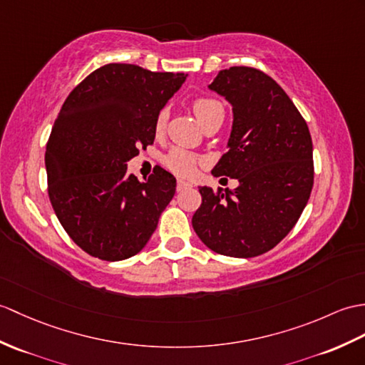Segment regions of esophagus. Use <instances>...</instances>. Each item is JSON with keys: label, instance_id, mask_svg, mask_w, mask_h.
<instances>
[{"label": "esophagus", "instance_id": "obj_1", "mask_svg": "<svg viewBox=\"0 0 365 365\" xmlns=\"http://www.w3.org/2000/svg\"><path fill=\"white\" fill-rule=\"evenodd\" d=\"M190 186H192L190 182H185V180H182V179L177 180V191H182V190H185V188H190Z\"/></svg>", "mask_w": 365, "mask_h": 365}]
</instances>
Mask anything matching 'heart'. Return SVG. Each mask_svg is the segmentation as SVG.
Instances as JSON below:
<instances>
[{
  "instance_id": "heart-1",
  "label": "heart",
  "mask_w": 365,
  "mask_h": 365,
  "mask_svg": "<svg viewBox=\"0 0 365 365\" xmlns=\"http://www.w3.org/2000/svg\"><path fill=\"white\" fill-rule=\"evenodd\" d=\"M191 107H192L194 115L197 116L199 123L203 127L211 124V123H222L224 121L225 107L221 101L216 98L199 96L196 99H192ZM166 120H168L166 110H160L157 118H155V124H154V130L157 135L163 133L165 127H166ZM163 163L168 169H171V171L175 174L190 175L196 171V168L202 163V158L196 154H192V152H190V150L174 148L165 157Z\"/></svg>"
}]
</instances>
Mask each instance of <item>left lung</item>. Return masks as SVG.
Wrapping results in <instances>:
<instances>
[{"label": "left lung", "mask_w": 365, "mask_h": 365, "mask_svg": "<svg viewBox=\"0 0 365 365\" xmlns=\"http://www.w3.org/2000/svg\"><path fill=\"white\" fill-rule=\"evenodd\" d=\"M210 88L233 106L228 150L213 175L240 186L199 188L192 228L219 255L258 257L292 230L307 207L314 183L311 133L284 90L257 68H228Z\"/></svg>", "instance_id": "1"}]
</instances>
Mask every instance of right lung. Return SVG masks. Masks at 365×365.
<instances>
[{"label": "right lung", "instance_id": "obj_1", "mask_svg": "<svg viewBox=\"0 0 365 365\" xmlns=\"http://www.w3.org/2000/svg\"><path fill=\"white\" fill-rule=\"evenodd\" d=\"M183 81L107 63L65 99L46 143L48 194L58 222L88 255L130 258L155 232L177 182L160 166L140 182L125 163L154 144L155 118Z\"/></svg>", "mask_w": 365, "mask_h": 365}]
</instances>
